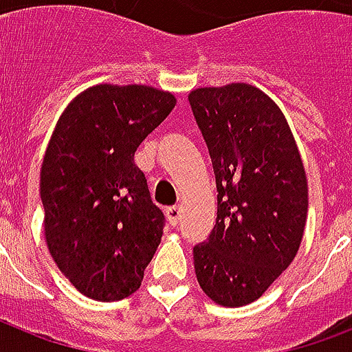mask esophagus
<instances>
[{
	"instance_id": "34e87169",
	"label": "esophagus",
	"mask_w": 352,
	"mask_h": 352,
	"mask_svg": "<svg viewBox=\"0 0 352 352\" xmlns=\"http://www.w3.org/2000/svg\"><path fill=\"white\" fill-rule=\"evenodd\" d=\"M166 217H168L171 226L179 225V219H181V206H170V208H166Z\"/></svg>"
}]
</instances>
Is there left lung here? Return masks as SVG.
<instances>
[{
  "instance_id": "obj_1",
  "label": "left lung",
  "mask_w": 352,
  "mask_h": 352,
  "mask_svg": "<svg viewBox=\"0 0 352 352\" xmlns=\"http://www.w3.org/2000/svg\"><path fill=\"white\" fill-rule=\"evenodd\" d=\"M188 100L217 186L214 230L193 248L195 276L217 305H248L301 245L309 208L303 160L278 104L254 85L199 87Z\"/></svg>"
}]
</instances>
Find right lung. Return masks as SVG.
<instances>
[{"instance_id":"1","label":"right lung","mask_w":352,"mask_h":352,"mask_svg":"<svg viewBox=\"0 0 352 352\" xmlns=\"http://www.w3.org/2000/svg\"><path fill=\"white\" fill-rule=\"evenodd\" d=\"M175 104L149 85L100 84L58 118L40 173L45 241L60 272L91 300L131 296L159 246L164 214L133 157Z\"/></svg>"}]
</instances>
